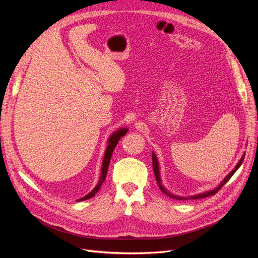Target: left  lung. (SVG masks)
<instances>
[{
    "label": "left lung",
    "instance_id": "8db88e82",
    "mask_svg": "<svg viewBox=\"0 0 258 258\" xmlns=\"http://www.w3.org/2000/svg\"><path fill=\"white\" fill-rule=\"evenodd\" d=\"M244 154H243V156H242L241 157V159L239 160V162L237 163V166H236V168L233 169L231 172L226 176V178L224 179V181L220 184V186L217 187V188H215V189H213V190H209V191H206V192H204V194H200V195H197V196H192V197H178V196H174V195H172V194H170L165 187H163L162 185H161V179H160V175H159V167H158V161H157V157H156V155L153 153V155H152V158H153V170H154V173H155V177H156V181H157V184H158V186H159V188L161 189V191L162 192H165L167 196H169L170 198H172V199H177V200H188V199H201V198H207V197H210V196H213V195H215L218 190H220L222 187L228 182V179L233 175V173L236 172V171L238 170V168L242 165V161L244 160Z\"/></svg>",
    "mask_w": 258,
    "mask_h": 258
}]
</instances>
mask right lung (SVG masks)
Wrapping results in <instances>:
<instances>
[{
  "mask_svg": "<svg viewBox=\"0 0 258 258\" xmlns=\"http://www.w3.org/2000/svg\"><path fill=\"white\" fill-rule=\"evenodd\" d=\"M128 129H120L118 131H116L115 134H113L111 136V138L108 139V145H107V148L105 151V154H104V158H103V162H102V169H101V175H100V179H99V183L98 185L93 188V190L91 192H89L88 195H86L85 197L79 199L77 201H83V200H87V199H90L91 197L95 196V195L99 191L101 185L103 184L104 179L106 177V173H107V170H108V165H110V161H111V157H112V154H113V151L115 150V147L117 145V143H118L119 139L122 138L124 135L127 134Z\"/></svg>",
  "mask_w": 258,
  "mask_h": 258,
  "instance_id": "obj_1",
  "label": "right lung"
}]
</instances>
